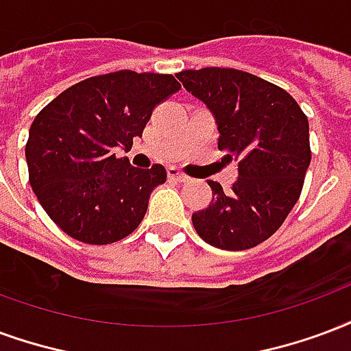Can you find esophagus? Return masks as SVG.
<instances>
[{"label": "esophagus", "instance_id": "1", "mask_svg": "<svg viewBox=\"0 0 351 351\" xmlns=\"http://www.w3.org/2000/svg\"><path fill=\"white\" fill-rule=\"evenodd\" d=\"M167 175L171 180H175V182H188V176L180 173L176 167H169L167 169Z\"/></svg>", "mask_w": 351, "mask_h": 351}]
</instances>
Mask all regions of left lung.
<instances>
[{"label": "left lung", "instance_id": "left-lung-1", "mask_svg": "<svg viewBox=\"0 0 351 351\" xmlns=\"http://www.w3.org/2000/svg\"><path fill=\"white\" fill-rule=\"evenodd\" d=\"M176 77L214 115L225 160L238 162L232 191L208 180L212 202L191 215L197 234L225 251L255 247L300 199L311 163L307 117L287 90L241 70L210 66Z\"/></svg>", "mask_w": 351, "mask_h": 351}]
</instances>
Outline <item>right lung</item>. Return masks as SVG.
<instances>
[{"label":"right lung","mask_w":351,"mask_h":351,"mask_svg":"<svg viewBox=\"0 0 351 351\" xmlns=\"http://www.w3.org/2000/svg\"><path fill=\"white\" fill-rule=\"evenodd\" d=\"M178 89L171 74L119 70L72 85L35 117L25 145L29 184L63 232L106 245L139 227L167 171L134 167L113 152L132 149L152 110Z\"/></svg>","instance_id":"1"}]
</instances>
